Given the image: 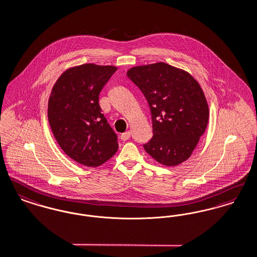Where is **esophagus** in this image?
<instances>
[{
	"label": "esophagus",
	"instance_id": "1",
	"mask_svg": "<svg viewBox=\"0 0 257 257\" xmlns=\"http://www.w3.org/2000/svg\"><path fill=\"white\" fill-rule=\"evenodd\" d=\"M131 138V133L130 132H126V133H124V134H122L121 135V140L122 141H126V140H128Z\"/></svg>",
	"mask_w": 257,
	"mask_h": 257
}]
</instances>
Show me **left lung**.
<instances>
[{
	"label": "left lung",
	"instance_id": "left-lung-1",
	"mask_svg": "<svg viewBox=\"0 0 257 257\" xmlns=\"http://www.w3.org/2000/svg\"><path fill=\"white\" fill-rule=\"evenodd\" d=\"M127 77L147 99L153 137L143 144L163 165L187 161L202 136L209 108L202 89L185 70L165 63L131 68Z\"/></svg>",
	"mask_w": 257,
	"mask_h": 257
}]
</instances>
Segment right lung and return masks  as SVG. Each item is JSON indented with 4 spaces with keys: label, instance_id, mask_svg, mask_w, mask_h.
Instances as JSON below:
<instances>
[{
    "label": "right lung",
    "instance_id": "right-lung-1",
    "mask_svg": "<svg viewBox=\"0 0 257 257\" xmlns=\"http://www.w3.org/2000/svg\"><path fill=\"white\" fill-rule=\"evenodd\" d=\"M117 70L86 64L69 68L55 83L48 121L62 150L73 161L98 166L118 150V136L99 106L98 95Z\"/></svg>",
    "mask_w": 257,
    "mask_h": 257
}]
</instances>
